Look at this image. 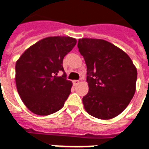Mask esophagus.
<instances>
[{"label": "esophagus", "mask_w": 149, "mask_h": 149, "mask_svg": "<svg viewBox=\"0 0 149 149\" xmlns=\"http://www.w3.org/2000/svg\"><path fill=\"white\" fill-rule=\"evenodd\" d=\"M72 82H73V84H74V86H76V85H77V84H79V81H78V80H74V81H72Z\"/></svg>", "instance_id": "esophagus-1"}]
</instances>
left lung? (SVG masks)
Here are the masks:
<instances>
[{"label":"left lung","instance_id":"left-lung-1","mask_svg":"<svg viewBox=\"0 0 149 149\" xmlns=\"http://www.w3.org/2000/svg\"><path fill=\"white\" fill-rule=\"evenodd\" d=\"M77 47L87 65L89 86L82 99L84 109L100 120L116 117L135 94L136 68L125 52L104 39H80Z\"/></svg>","mask_w":149,"mask_h":149}]
</instances>
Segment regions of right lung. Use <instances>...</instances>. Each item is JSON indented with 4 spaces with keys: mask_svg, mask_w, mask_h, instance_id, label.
Wrapping results in <instances>:
<instances>
[{
    "mask_svg": "<svg viewBox=\"0 0 149 149\" xmlns=\"http://www.w3.org/2000/svg\"><path fill=\"white\" fill-rule=\"evenodd\" d=\"M76 42L68 36L45 38L27 49L17 61V91L33 113L47 116L63 107L72 82L67 80L62 62ZM61 70L63 74L58 77Z\"/></svg>",
    "mask_w": 149,
    "mask_h": 149,
    "instance_id": "obj_1",
    "label": "right lung"
}]
</instances>
